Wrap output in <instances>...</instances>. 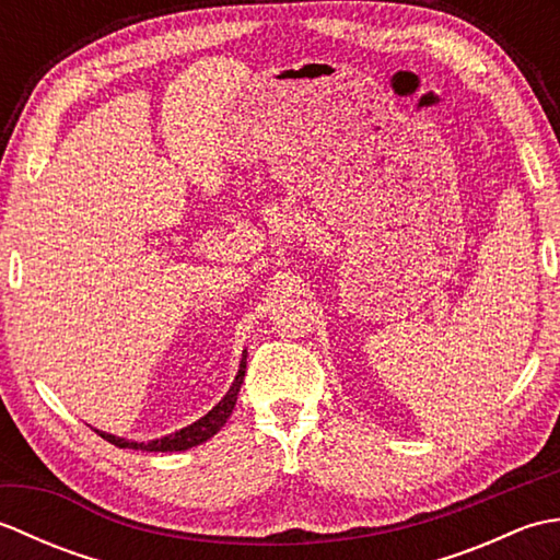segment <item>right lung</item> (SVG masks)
<instances>
[{
    "instance_id": "1",
    "label": "right lung",
    "mask_w": 560,
    "mask_h": 560,
    "mask_svg": "<svg viewBox=\"0 0 560 560\" xmlns=\"http://www.w3.org/2000/svg\"><path fill=\"white\" fill-rule=\"evenodd\" d=\"M245 368H247V351H243L241 368H237V375H235V380H233L231 389L225 392L223 399L217 404V407H213L209 413L201 416L199 421L189 423V425L180 428V431H175V433H171V435L149 440V443H137V440H127V438H120V435L98 431V428H96V433H98L103 440H108V443H113L115 447H127V450L183 452V450H189V447H197V445H201V443H207L209 438L217 435V433L221 431V428L225 425V421H229V416H231L233 409H235L237 392H241V385H243Z\"/></svg>"
}]
</instances>
